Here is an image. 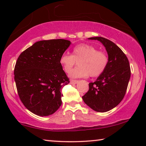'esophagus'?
Segmentation results:
<instances>
[{
	"label": "esophagus",
	"instance_id": "1",
	"mask_svg": "<svg viewBox=\"0 0 146 146\" xmlns=\"http://www.w3.org/2000/svg\"><path fill=\"white\" fill-rule=\"evenodd\" d=\"M79 82V80H71V81H70V82L71 84H76V83H77V82Z\"/></svg>",
	"mask_w": 146,
	"mask_h": 146
}]
</instances>
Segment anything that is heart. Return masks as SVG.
Instances as JSON below:
<instances>
[{"instance_id": "1", "label": "heart", "mask_w": 146, "mask_h": 146, "mask_svg": "<svg viewBox=\"0 0 146 146\" xmlns=\"http://www.w3.org/2000/svg\"><path fill=\"white\" fill-rule=\"evenodd\" d=\"M78 65L70 73L71 77H98L103 73L109 64V56L106 52L88 44H80L74 48L72 55L63 54L60 62L66 73H70L72 67Z\"/></svg>"}]
</instances>
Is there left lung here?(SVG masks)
Listing matches in <instances>:
<instances>
[{
	"mask_svg": "<svg viewBox=\"0 0 146 146\" xmlns=\"http://www.w3.org/2000/svg\"><path fill=\"white\" fill-rule=\"evenodd\" d=\"M104 44L109 56V64L105 71L94 82L82 100L87 106L98 112H106L116 107L126 94L130 78L129 60L118 46L108 39L96 36Z\"/></svg>",
	"mask_w": 146,
	"mask_h": 146,
	"instance_id": "left-lung-1",
	"label": "left lung"
}]
</instances>
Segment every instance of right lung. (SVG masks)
I'll return each mask as SVG.
<instances>
[{
  "label": "right lung",
  "instance_id": "obj_1",
  "mask_svg": "<svg viewBox=\"0 0 146 146\" xmlns=\"http://www.w3.org/2000/svg\"><path fill=\"white\" fill-rule=\"evenodd\" d=\"M70 44L61 38L38 41L17 58L14 71L17 91L33 113L48 116L62 105V88L69 79L60 58Z\"/></svg>",
  "mask_w": 146,
  "mask_h": 146
}]
</instances>
